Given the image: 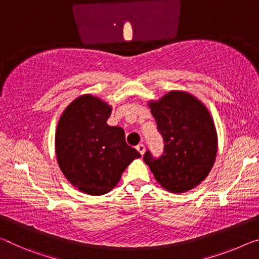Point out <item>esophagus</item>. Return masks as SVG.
<instances>
[{"mask_svg":"<svg viewBox=\"0 0 259 259\" xmlns=\"http://www.w3.org/2000/svg\"><path fill=\"white\" fill-rule=\"evenodd\" d=\"M137 150H138V152L140 153L141 155H143V153H145V150H146L145 145H143V143H139V145L137 146Z\"/></svg>","mask_w":259,"mask_h":259,"instance_id":"1","label":"esophagus"}]
</instances>
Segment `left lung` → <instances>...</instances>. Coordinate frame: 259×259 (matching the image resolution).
Masks as SVG:
<instances>
[{"instance_id":"obj_1","label":"left lung","mask_w":259,"mask_h":259,"mask_svg":"<svg viewBox=\"0 0 259 259\" xmlns=\"http://www.w3.org/2000/svg\"><path fill=\"white\" fill-rule=\"evenodd\" d=\"M149 106L164 150L160 157L147 150L143 161L162 188L186 192L207 177L215 161L218 139L213 119L200 101L183 91H171Z\"/></svg>"}]
</instances>
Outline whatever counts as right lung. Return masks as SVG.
Instances as JSON below:
<instances>
[{"mask_svg":"<svg viewBox=\"0 0 259 259\" xmlns=\"http://www.w3.org/2000/svg\"><path fill=\"white\" fill-rule=\"evenodd\" d=\"M111 106L83 95L63 111L55 133V153L61 171L75 188L90 196L112 190L121 174L141 155L125 141L119 126L106 120Z\"/></svg>","mask_w":259,"mask_h":259,"instance_id":"1","label":"right lung"}]
</instances>
